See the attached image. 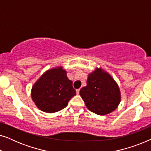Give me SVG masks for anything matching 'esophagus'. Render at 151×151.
Masks as SVG:
<instances>
[{
	"mask_svg": "<svg viewBox=\"0 0 151 151\" xmlns=\"http://www.w3.org/2000/svg\"><path fill=\"white\" fill-rule=\"evenodd\" d=\"M79 93H80V88H79V89H77V90H76V94L78 95Z\"/></svg>",
	"mask_w": 151,
	"mask_h": 151,
	"instance_id": "obj_1",
	"label": "esophagus"
}]
</instances>
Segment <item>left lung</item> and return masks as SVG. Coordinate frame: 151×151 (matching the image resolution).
Returning <instances> with one entry per match:
<instances>
[{"label":"left lung","instance_id":"1","mask_svg":"<svg viewBox=\"0 0 151 151\" xmlns=\"http://www.w3.org/2000/svg\"><path fill=\"white\" fill-rule=\"evenodd\" d=\"M80 95L88 110L104 115L115 111L121 101V92L116 81L102 68L96 67L88 73L86 86Z\"/></svg>","mask_w":151,"mask_h":151}]
</instances>
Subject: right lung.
<instances>
[{"label": "right lung", "mask_w": 151, "mask_h": 151, "mask_svg": "<svg viewBox=\"0 0 151 151\" xmlns=\"http://www.w3.org/2000/svg\"><path fill=\"white\" fill-rule=\"evenodd\" d=\"M67 71L62 66L47 70L33 84L31 96L36 106L43 112L53 113L62 110L74 96L76 90Z\"/></svg>", "instance_id": "obj_1"}]
</instances>
